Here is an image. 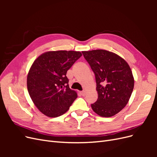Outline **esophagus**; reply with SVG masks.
I'll list each match as a JSON object with an SVG mask.
<instances>
[{
    "label": "esophagus",
    "mask_w": 157,
    "mask_h": 157,
    "mask_svg": "<svg viewBox=\"0 0 157 157\" xmlns=\"http://www.w3.org/2000/svg\"><path fill=\"white\" fill-rule=\"evenodd\" d=\"M80 94H81L82 96H85V94H86V92H85V91H84V90H83V91H82V92H80Z\"/></svg>",
    "instance_id": "esophagus-1"
}]
</instances>
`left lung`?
<instances>
[{
	"mask_svg": "<svg viewBox=\"0 0 157 157\" xmlns=\"http://www.w3.org/2000/svg\"><path fill=\"white\" fill-rule=\"evenodd\" d=\"M95 75L98 98L91 104L102 117H111L128 103L134 86L130 66L121 57L104 50L82 52Z\"/></svg>",
	"mask_w": 157,
	"mask_h": 157,
	"instance_id": "8db88e82",
	"label": "left lung"
}]
</instances>
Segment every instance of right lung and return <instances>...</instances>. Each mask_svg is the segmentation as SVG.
<instances>
[{"label": "right lung", "mask_w": 157, "mask_h": 157, "mask_svg": "<svg viewBox=\"0 0 157 157\" xmlns=\"http://www.w3.org/2000/svg\"><path fill=\"white\" fill-rule=\"evenodd\" d=\"M82 56L80 52L51 51L33 62L27 78L29 96L39 110L50 117L67 112L77 98L69 86L67 71Z\"/></svg>", "instance_id": "add662e5"}]
</instances>
